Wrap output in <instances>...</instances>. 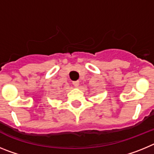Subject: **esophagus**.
<instances>
[{"mask_svg":"<svg viewBox=\"0 0 154 154\" xmlns=\"http://www.w3.org/2000/svg\"><path fill=\"white\" fill-rule=\"evenodd\" d=\"M72 84H73V85H74L75 87H78L79 85V81H75V82H73Z\"/></svg>","mask_w":154,"mask_h":154,"instance_id":"obj_1","label":"esophagus"}]
</instances>
